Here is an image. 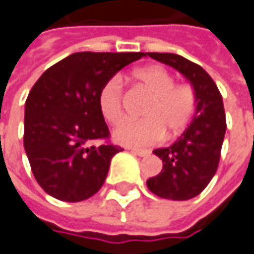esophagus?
I'll return each instance as SVG.
<instances>
[{
	"label": "esophagus",
	"mask_w": 254,
	"mask_h": 254,
	"mask_svg": "<svg viewBox=\"0 0 254 254\" xmlns=\"http://www.w3.org/2000/svg\"><path fill=\"white\" fill-rule=\"evenodd\" d=\"M130 152L133 154H136V156H140V157H144V156L150 154V152L146 150V149H130Z\"/></svg>",
	"instance_id": "esophagus-1"
}]
</instances>
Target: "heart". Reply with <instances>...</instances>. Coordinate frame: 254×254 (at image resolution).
Listing matches in <instances>:
<instances>
[{"label":"heart","mask_w":254,"mask_h":254,"mask_svg":"<svg viewBox=\"0 0 254 254\" xmlns=\"http://www.w3.org/2000/svg\"><path fill=\"white\" fill-rule=\"evenodd\" d=\"M133 76L153 98L143 113L146 118L121 123L113 131L114 140L124 146L141 147L160 141L166 131L181 133L195 114V89L190 83H175V76L162 66L137 69ZM98 107L110 124L123 120V83L118 78H111L102 85Z\"/></svg>","instance_id":"heart-1"}]
</instances>
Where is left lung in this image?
<instances>
[{"label":"left lung","mask_w":254,"mask_h":254,"mask_svg":"<svg viewBox=\"0 0 254 254\" xmlns=\"http://www.w3.org/2000/svg\"><path fill=\"white\" fill-rule=\"evenodd\" d=\"M152 59L181 72L196 94V108L188 128L169 147L153 153L163 162L159 175L147 179L154 195L187 201L207 188L217 172L226 134L223 97L212 78L199 66L175 53H146Z\"/></svg>","instance_id":"1"}]
</instances>
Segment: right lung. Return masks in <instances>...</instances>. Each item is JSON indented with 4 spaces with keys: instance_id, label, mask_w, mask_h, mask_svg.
<instances>
[{
    "instance_id": "1",
    "label": "right lung",
    "mask_w": 254,
    "mask_h": 254,
    "mask_svg": "<svg viewBox=\"0 0 254 254\" xmlns=\"http://www.w3.org/2000/svg\"><path fill=\"white\" fill-rule=\"evenodd\" d=\"M144 53H73L50 66L31 88L24 110V149L37 184L50 196L79 202L105 182L121 147L98 107L101 88Z\"/></svg>"
}]
</instances>
